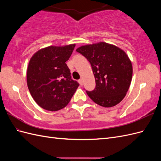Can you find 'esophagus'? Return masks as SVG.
<instances>
[{
    "mask_svg": "<svg viewBox=\"0 0 161 161\" xmlns=\"http://www.w3.org/2000/svg\"><path fill=\"white\" fill-rule=\"evenodd\" d=\"M79 84L82 86V85H83V82H82V79H80V80H79Z\"/></svg>",
    "mask_w": 161,
    "mask_h": 161,
    "instance_id": "esophagus-1",
    "label": "esophagus"
}]
</instances>
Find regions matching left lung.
I'll list each match as a JSON object with an SVG mask.
<instances>
[{"mask_svg": "<svg viewBox=\"0 0 161 161\" xmlns=\"http://www.w3.org/2000/svg\"><path fill=\"white\" fill-rule=\"evenodd\" d=\"M76 52L91 63L96 86L86 93L104 108L118 104L126 95L132 78V65L126 53L114 45L101 42L82 46Z\"/></svg>", "mask_w": 161, "mask_h": 161, "instance_id": "8db88e82", "label": "left lung"}]
</instances>
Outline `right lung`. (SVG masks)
I'll return each instance as SVG.
<instances>
[{
  "instance_id": "obj_1",
  "label": "right lung",
  "mask_w": 161,
  "mask_h": 161,
  "mask_svg": "<svg viewBox=\"0 0 161 161\" xmlns=\"http://www.w3.org/2000/svg\"><path fill=\"white\" fill-rule=\"evenodd\" d=\"M75 44L50 46L36 52L27 70L29 91L37 104L47 111H56L69 104L79 84L71 79L66 62Z\"/></svg>"
}]
</instances>
